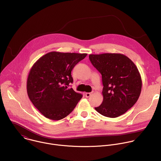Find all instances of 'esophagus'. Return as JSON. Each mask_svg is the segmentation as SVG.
Listing matches in <instances>:
<instances>
[{
    "label": "esophagus",
    "instance_id": "esophagus-1",
    "mask_svg": "<svg viewBox=\"0 0 161 161\" xmlns=\"http://www.w3.org/2000/svg\"><path fill=\"white\" fill-rule=\"evenodd\" d=\"M90 96H91V93H90V92L85 93V97H89Z\"/></svg>",
    "mask_w": 161,
    "mask_h": 161
}]
</instances>
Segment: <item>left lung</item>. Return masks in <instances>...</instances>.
<instances>
[{"mask_svg": "<svg viewBox=\"0 0 161 161\" xmlns=\"http://www.w3.org/2000/svg\"><path fill=\"white\" fill-rule=\"evenodd\" d=\"M89 59L102 75V104L95 109L102 115L116 118L131 108L142 87L140 73L134 63L121 53L90 54Z\"/></svg>", "mask_w": 161, "mask_h": 161, "instance_id": "1", "label": "left lung"}]
</instances>
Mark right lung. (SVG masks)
<instances>
[{
	"mask_svg": "<svg viewBox=\"0 0 161 161\" xmlns=\"http://www.w3.org/2000/svg\"><path fill=\"white\" fill-rule=\"evenodd\" d=\"M86 53L51 52L32 65L27 81L28 96L46 118L59 120L70 114L82 97L72 88L71 71Z\"/></svg>",
	"mask_w": 161,
	"mask_h": 161,
	"instance_id": "obj_1",
	"label": "right lung"
}]
</instances>
